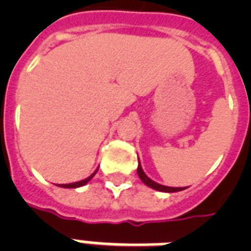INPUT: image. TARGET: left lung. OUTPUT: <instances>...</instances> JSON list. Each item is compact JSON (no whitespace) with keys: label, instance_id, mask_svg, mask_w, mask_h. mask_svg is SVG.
Listing matches in <instances>:
<instances>
[{"label":"left lung","instance_id":"8db88e82","mask_svg":"<svg viewBox=\"0 0 251 251\" xmlns=\"http://www.w3.org/2000/svg\"><path fill=\"white\" fill-rule=\"evenodd\" d=\"M137 172H138V176H139V178L142 179V182L145 183V185H147L149 187H151V189H155V190L157 191H163V193H176V191H181L185 189V187L164 186V185H160V183L155 182V181H152V179L149 178V177L146 176V173L143 172V169H142L141 167V163L138 164Z\"/></svg>","mask_w":251,"mask_h":251}]
</instances>
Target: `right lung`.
<instances>
[{"mask_svg":"<svg viewBox=\"0 0 251 251\" xmlns=\"http://www.w3.org/2000/svg\"><path fill=\"white\" fill-rule=\"evenodd\" d=\"M96 172H98V169L92 173V175L90 176V177H87V178L82 179V181H78V182H73V183H64V185H58V186L61 187H66V189H75V187H80V186H84L88 181H90L92 177H94L95 175H96Z\"/></svg>","mask_w":251,"mask_h":251,"instance_id":"add662e5","label":"right lung"}]
</instances>
